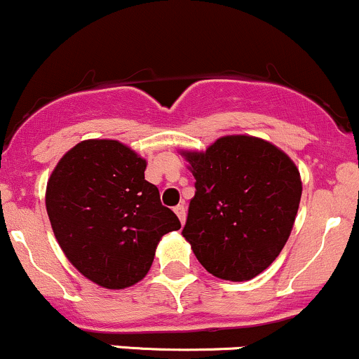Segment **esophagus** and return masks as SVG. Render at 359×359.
Instances as JSON below:
<instances>
[{
  "instance_id": "34e87169",
  "label": "esophagus",
  "mask_w": 359,
  "mask_h": 359,
  "mask_svg": "<svg viewBox=\"0 0 359 359\" xmlns=\"http://www.w3.org/2000/svg\"><path fill=\"white\" fill-rule=\"evenodd\" d=\"M175 213L178 215L181 225H184V220H187V208H184V205H178V207H175Z\"/></svg>"
}]
</instances>
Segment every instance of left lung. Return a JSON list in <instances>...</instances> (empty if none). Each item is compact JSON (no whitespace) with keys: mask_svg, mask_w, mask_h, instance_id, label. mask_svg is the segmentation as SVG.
<instances>
[{"mask_svg":"<svg viewBox=\"0 0 359 359\" xmlns=\"http://www.w3.org/2000/svg\"><path fill=\"white\" fill-rule=\"evenodd\" d=\"M195 176L183 237L220 280L248 281L280 256L295 224L300 171L252 135H224L205 151H180Z\"/></svg>","mask_w":359,"mask_h":359,"instance_id":"1","label":"left lung"}]
</instances>
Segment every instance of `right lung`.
<instances>
[{
	"label": "right lung",
	"mask_w": 359,
	"mask_h": 359,
	"mask_svg": "<svg viewBox=\"0 0 359 359\" xmlns=\"http://www.w3.org/2000/svg\"><path fill=\"white\" fill-rule=\"evenodd\" d=\"M146 159L114 139H88L60 158L46 190L55 239L93 283L122 290L152 266L161 237L181 227L144 178Z\"/></svg>",
	"instance_id": "1"
}]
</instances>
